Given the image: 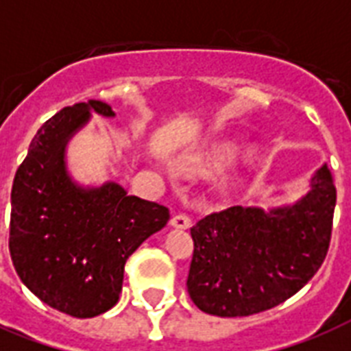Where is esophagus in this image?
<instances>
[{
	"instance_id": "esophagus-1",
	"label": "esophagus",
	"mask_w": 351,
	"mask_h": 351,
	"mask_svg": "<svg viewBox=\"0 0 351 351\" xmlns=\"http://www.w3.org/2000/svg\"><path fill=\"white\" fill-rule=\"evenodd\" d=\"M171 228H175V230H189V228H191V219H189L187 215H175V217L171 219Z\"/></svg>"
}]
</instances>
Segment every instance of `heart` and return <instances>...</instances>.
<instances>
[{"mask_svg":"<svg viewBox=\"0 0 351 351\" xmlns=\"http://www.w3.org/2000/svg\"><path fill=\"white\" fill-rule=\"evenodd\" d=\"M234 147L233 145H220V147L213 149V151H209V153L202 154V156H197V158L193 160V164L197 165V167H206V165H215L220 164V162H224L230 156H233Z\"/></svg>","mask_w":351,"mask_h":351,"instance_id":"1","label":"heart"}]
</instances>
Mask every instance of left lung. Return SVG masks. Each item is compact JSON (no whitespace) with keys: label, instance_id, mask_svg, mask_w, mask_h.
<instances>
[{"label":"left lung","instance_id":"8db88e82","mask_svg":"<svg viewBox=\"0 0 351 351\" xmlns=\"http://www.w3.org/2000/svg\"><path fill=\"white\" fill-rule=\"evenodd\" d=\"M337 191L328 165L310 191L277 208L233 206L191 228L189 297L204 313L245 317L275 308L308 284L326 258Z\"/></svg>","mask_w":351,"mask_h":351}]
</instances>
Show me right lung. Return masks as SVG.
<instances>
[{
    "instance_id": "obj_1",
    "label": "right lung",
    "mask_w": 351,
    "mask_h": 351,
    "mask_svg": "<svg viewBox=\"0 0 351 351\" xmlns=\"http://www.w3.org/2000/svg\"><path fill=\"white\" fill-rule=\"evenodd\" d=\"M90 112L89 100L56 112L38 129L14 176L10 256L21 282L54 310L78 319L106 313L120 299L127 258L169 220V209L127 195L117 182L80 186L67 169V143Z\"/></svg>"
}]
</instances>
